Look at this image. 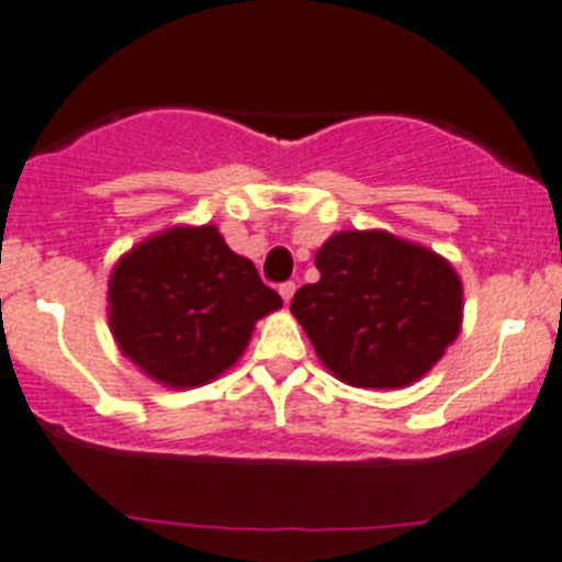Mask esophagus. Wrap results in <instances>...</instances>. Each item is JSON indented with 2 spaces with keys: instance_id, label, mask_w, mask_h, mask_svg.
Wrapping results in <instances>:
<instances>
[{
  "instance_id": "1",
  "label": "esophagus",
  "mask_w": 562,
  "mask_h": 562,
  "mask_svg": "<svg viewBox=\"0 0 562 562\" xmlns=\"http://www.w3.org/2000/svg\"><path fill=\"white\" fill-rule=\"evenodd\" d=\"M293 293H296V282H282L280 285V296H282V301H285V304H291V299H293Z\"/></svg>"
}]
</instances>
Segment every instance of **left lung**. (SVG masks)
Segmentation results:
<instances>
[{
	"mask_svg": "<svg viewBox=\"0 0 562 562\" xmlns=\"http://www.w3.org/2000/svg\"><path fill=\"white\" fill-rule=\"evenodd\" d=\"M315 263L321 280L299 288L291 312L347 385H409L458 336L463 288L428 247L387 232H341Z\"/></svg>",
	"mask_w": 562,
	"mask_h": 562,
	"instance_id": "1",
	"label": "left lung"
}]
</instances>
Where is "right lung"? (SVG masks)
Masks as SVG:
<instances>
[{"label":"right lung","instance_id":"obj_1","mask_svg":"<svg viewBox=\"0 0 562 562\" xmlns=\"http://www.w3.org/2000/svg\"><path fill=\"white\" fill-rule=\"evenodd\" d=\"M280 293L215 226L142 241L110 277V328L123 356L169 387H196L236 363Z\"/></svg>","mask_w":562,"mask_h":562}]
</instances>
